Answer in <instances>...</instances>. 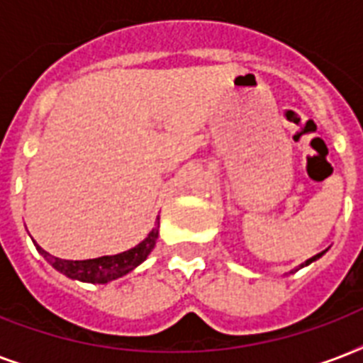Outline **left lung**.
Wrapping results in <instances>:
<instances>
[{"label": "left lung", "instance_id": "left-lung-1", "mask_svg": "<svg viewBox=\"0 0 363 363\" xmlns=\"http://www.w3.org/2000/svg\"><path fill=\"white\" fill-rule=\"evenodd\" d=\"M322 254H324V252L316 254V256H313V258H309V259H307V262H305V264H301V267H303V265H309L311 262H315V259H318V258H320V256H322Z\"/></svg>", "mask_w": 363, "mask_h": 363}]
</instances>
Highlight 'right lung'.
I'll use <instances>...</instances> for the list:
<instances>
[{"instance_id": "add662e5", "label": "right lung", "mask_w": 363, "mask_h": 363, "mask_svg": "<svg viewBox=\"0 0 363 363\" xmlns=\"http://www.w3.org/2000/svg\"><path fill=\"white\" fill-rule=\"evenodd\" d=\"M156 239H158V228H154L145 241H141L137 247L130 248V250H125V252L115 254V256H101V258L94 259L56 258L52 254H48L47 250H43L39 245H37V250L60 273H64V275L71 277V279H79V281L104 284V282H109L113 279H118V277L130 273L133 267L145 262L150 250L154 248V245H156Z\"/></svg>"}]
</instances>
